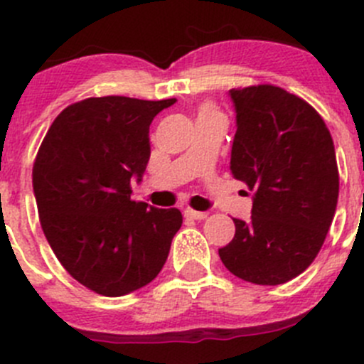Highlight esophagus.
<instances>
[{"instance_id":"esophagus-1","label":"esophagus","mask_w":364,"mask_h":364,"mask_svg":"<svg viewBox=\"0 0 364 364\" xmlns=\"http://www.w3.org/2000/svg\"><path fill=\"white\" fill-rule=\"evenodd\" d=\"M185 216L186 218H192V220H204L208 216V213L203 211H196V209H185Z\"/></svg>"}]
</instances>
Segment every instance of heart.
Returning a JSON list of instances; mask_svg holds the SVG:
<instances>
[{"instance_id": "heart-1", "label": "heart", "mask_w": 364, "mask_h": 364, "mask_svg": "<svg viewBox=\"0 0 364 364\" xmlns=\"http://www.w3.org/2000/svg\"><path fill=\"white\" fill-rule=\"evenodd\" d=\"M216 112H218V111H216V109L213 107V105L205 104V105H203V107H200L199 116H204V114H216Z\"/></svg>"}]
</instances>
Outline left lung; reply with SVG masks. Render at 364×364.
<instances>
[{"instance_id": "8db88e82", "label": "left lung", "mask_w": 364, "mask_h": 364, "mask_svg": "<svg viewBox=\"0 0 364 364\" xmlns=\"http://www.w3.org/2000/svg\"><path fill=\"white\" fill-rule=\"evenodd\" d=\"M236 105L230 171L253 196L252 218L218 255L245 282L280 285L303 273L326 240L338 203L335 144L321 114L273 84L230 90Z\"/></svg>"}]
</instances>
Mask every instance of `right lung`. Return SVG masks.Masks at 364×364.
I'll list each match as a JSON object with an SVG mask.
<instances>
[{
    "label": "right lung",
    "instance_id": "obj_1",
    "mask_svg": "<svg viewBox=\"0 0 364 364\" xmlns=\"http://www.w3.org/2000/svg\"><path fill=\"white\" fill-rule=\"evenodd\" d=\"M176 98L93 97L63 109L33 164L40 225L61 266L100 296L117 297L155 280L183 223L176 208L130 199L141 179L153 117Z\"/></svg>",
    "mask_w": 364,
    "mask_h": 364
}]
</instances>
